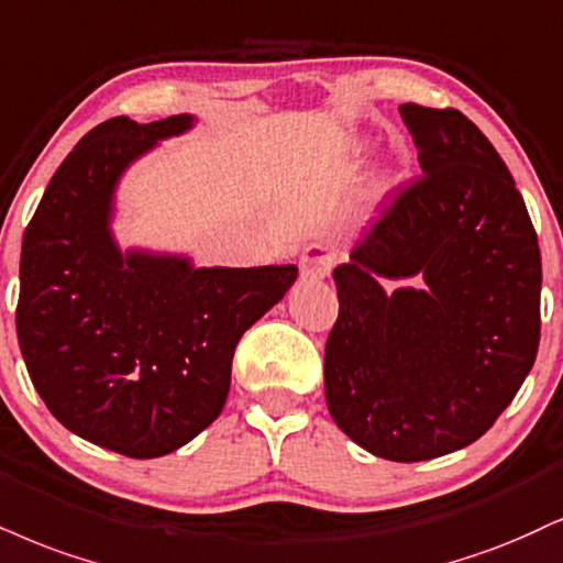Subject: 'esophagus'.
Masks as SVG:
<instances>
[{"instance_id": "esophagus-1", "label": "esophagus", "mask_w": 563, "mask_h": 563, "mask_svg": "<svg viewBox=\"0 0 563 563\" xmlns=\"http://www.w3.org/2000/svg\"><path fill=\"white\" fill-rule=\"evenodd\" d=\"M333 264H335L333 249L322 246V243H311V246H307V252H303V256H301V277L309 283L322 280V277L330 275Z\"/></svg>"}]
</instances>
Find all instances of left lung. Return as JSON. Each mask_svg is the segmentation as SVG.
<instances>
[{"mask_svg": "<svg viewBox=\"0 0 563 563\" xmlns=\"http://www.w3.org/2000/svg\"><path fill=\"white\" fill-rule=\"evenodd\" d=\"M422 175L335 267L324 346L330 417L388 462H428L483 438L540 343V246L506 162L459 110L398 107ZM415 276L422 289L385 291Z\"/></svg>", "mask_w": 563, "mask_h": 563, "instance_id": "left-lung-1", "label": "left lung"}]
</instances>
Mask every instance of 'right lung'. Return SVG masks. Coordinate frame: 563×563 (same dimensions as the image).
<instances>
[{
  "instance_id": "right-lung-1",
  "label": "right lung",
  "mask_w": 563,
  "mask_h": 563,
  "mask_svg": "<svg viewBox=\"0 0 563 563\" xmlns=\"http://www.w3.org/2000/svg\"><path fill=\"white\" fill-rule=\"evenodd\" d=\"M194 125L112 118L67 154L20 252L18 343L67 430L131 459L165 456L220 417L241 335L286 296L296 264L194 267L112 239V196L133 159Z\"/></svg>"
}]
</instances>
